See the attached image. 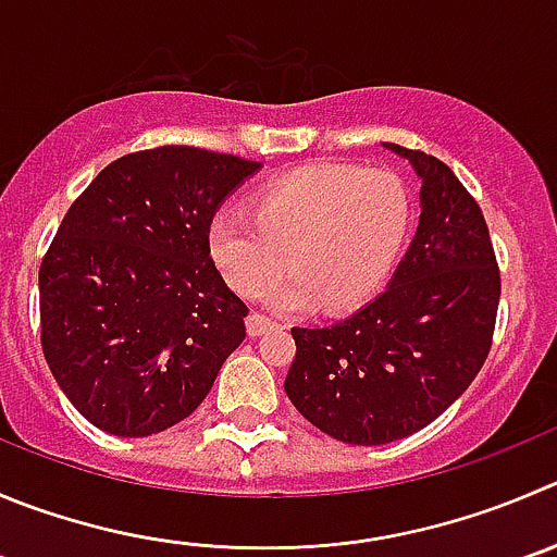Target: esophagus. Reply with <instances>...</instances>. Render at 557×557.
<instances>
[{"label": "esophagus", "instance_id": "1", "mask_svg": "<svg viewBox=\"0 0 557 557\" xmlns=\"http://www.w3.org/2000/svg\"><path fill=\"white\" fill-rule=\"evenodd\" d=\"M246 325H248V336H262V333H268L270 327H275L278 325V322L273 320V317H268V314H251L246 320Z\"/></svg>", "mask_w": 557, "mask_h": 557}]
</instances>
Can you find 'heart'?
<instances>
[{
    "instance_id": "obj_1",
    "label": "heart",
    "mask_w": 557,
    "mask_h": 557,
    "mask_svg": "<svg viewBox=\"0 0 557 557\" xmlns=\"http://www.w3.org/2000/svg\"><path fill=\"white\" fill-rule=\"evenodd\" d=\"M410 226V194L385 169L309 166L259 188L251 215L219 213L208 224V253L235 293H270L278 309L317 298L331 311L367 300L394 268Z\"/></svg>"
}]
</instances>
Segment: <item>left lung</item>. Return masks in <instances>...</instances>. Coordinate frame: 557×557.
Listing matches in <instances>:
<instances>
[{"instance_id":"obj_1","label":"left lung","mask_w":557,"mask_h":557,"mask_svg":"<svg viewBox=\"0 0 557 557\" xmlns=\"http://www.w3.org/2000/svg\"><path fill=\"white\" fill-rule=\"evenodd\" d=\"M421 221L391 287L327 327H293L284 391L306 421L352 446H383L446 412L484 367L500 268L484 213L457 174L421 150Z\"/></svg>"}]
</instances>
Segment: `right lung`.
<instances>
[{
    "mask_svg": "<svg viewBox=\"0 0 557 557\" xmlns=\"http://www.w3.org/2000/svg\"><path fill=\"white\" fill-rule=\"evenodd\" d=\"M259 161L163 145L111 161L40 262V347L71 405L120 437L202 405L246 338L248 306L208 253V224Z\"/></svg>",
    "mask_w": 557,
    "mask_h": 557,
    "instance_id": "right-lung-1",
    "label": "right lung"
}]
</instances>
